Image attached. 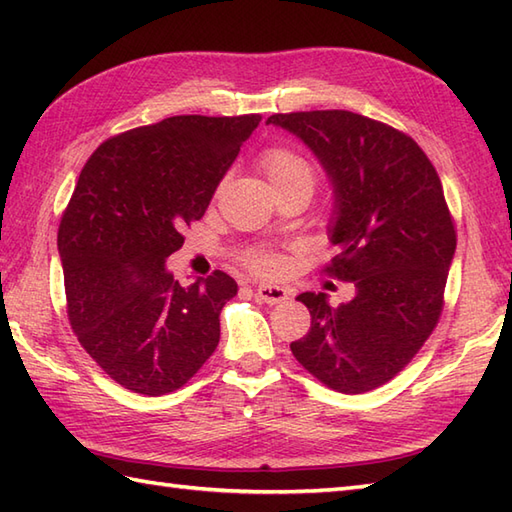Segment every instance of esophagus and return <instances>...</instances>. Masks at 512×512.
<instances>
[{
	"instance_id": "34e87169",
	"label": "esophagus",
	"mask_w": 512,
	"mask_h": 512,
	"mask_svg": "<svg viewBox=\"0 0 512 512\" xmlns=\"http://www.w3.org/2000/svg\"><path fill=\"white\" fill-rule=\"evenodd\" d=\"M257 297L262 299L268 306H275V303H284L288 299V292L281 286H270V284H262L257 288Z\"/></svg>"
}]
</instances>
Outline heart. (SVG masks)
<instances>
[{"instance_id": "1", "label": "heart", "mask_w": 512, "mask_h": 512, "mask_svg": "<svg viewBox=\"0 0 512 512\" xmlns=\"http://www.w3.org/2000/svg\"><path fill=\"white\" fill-rule=\"evenodd\" d=\"M259 169L264 171L270 187L275 193L286 189H301L306 193L314 191L317 184V169L312 162L301 154V151L292 147H268L262 156H259ZM244 264L257 275H277L281 270V259L270 253H248L244 257Z\"/></svg>"}]
</instances>
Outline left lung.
<instances>
[{"label":"left lung","instance_id":"obj_1","mask_svg":"<svg viewBox=\"0 0 512 512\" xmlns=\"http://www.w3.org/2000/svg\"><path fill=\"white\" fill-rule=\"evenodd\" d=\"M266 123L301 138L328 173L339 253L325 273L356 288L339 308L323 292L299 295L312 323L290 350L341 394L376 389L418 354L442 314L458 237L438 171L411 136L347 110Z\"/></svg>","mask_w":512,"mask_h":512}]
</instances>
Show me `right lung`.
<instances>
[{
  "mask_svg": "<svg viewBox=\"0 0 512 512\" xmlns=\"http://www.w3.org/2000/svg\"><path fill=\"white\" fill-rule=\"evenodd\" d=\"M259 121L171 116L107 138L85 162L57 235L68 319L83 350L134 394L180 389L220 343L235 279L215 270L184 288L167 257Z\"/></svg>",
  "mask_w": 512,
  "mask_h": 512,
  "instance_id": "add662e5",
  "label": "right lung"
}]
</instances>
